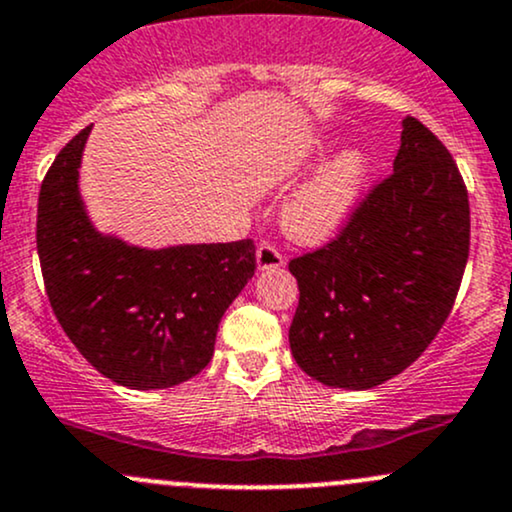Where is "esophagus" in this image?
<instances>
[{
	"label": "esophagus",
	"instance_id": "34e87169",
	"mask_svg": "<svg viewBox=\"0 0 512 512\" xmlns=\"http://www.w3.org/2000/svg\"><path fill=\"white\" fill-rule=\"evenodd\" d=\"M255 260H257V269H260V272H274V269L284 267V255H281V252L269 243H262L260 248H257Z\"/></svg>",
	"mask_w": 512,
	"mask_h": 512
}]
</instances>
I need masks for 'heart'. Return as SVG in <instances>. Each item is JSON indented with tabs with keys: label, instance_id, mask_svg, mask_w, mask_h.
Wrapping results in <instances>:
<instances>
[{
	"label": "heart",
	"instance_id": "b5f03b06",
	"mask_svg": "<svg viewBox=\"0 0 512 512\" xmlns=\"http://www.w3.org/2000/svg\"><path fill=\"white\" fill-rule=\"evenodd\" d=\"M330 151V144L315 139L301 146L284 168L286 180L301 178ZM373 158L366 146L354 144L334 154L325 166L305 180L281 209V228L301 245H325L346 226L363 195Z\"/></svg>",
	"mask_w": 512,
	"mask_h": 512
}]
</instances>
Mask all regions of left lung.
Here are the masks:
<instances>
[{
  "label": "left lung",
  "instance_id": "1",
  "mask_svg": "<svg viewBox=\"0 0 512 512\" xmlns=\"http://www.w3.org/2000/svg\"><path fill=\"white\" fill-rule=\"evenodd\" d=\"M395 173L325 248L291 260L289 344L327 387L368 390L409 368L448 320L469 257V199L431 129L404 117Z\"/></svg>",
  "mask_w": 512,
  "mask_h": 512
}]
</instances>
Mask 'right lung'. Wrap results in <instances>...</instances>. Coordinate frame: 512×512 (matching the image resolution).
<instances>
[{
    "label": "right lung",
    "instance_id": "1",
    "mask_svg": "<svg viewBox=\"0 0 512 512\" xmlns=\"http://www.w3.org/2000/svg\"><path fill=\"white\" fill-rule=\"evenodd\" d=\"M88 134L64 146L40 185L45 291L98 373L129 390H166L207 368L223 313L255 274V245L142 248L98 231L79 190Z\"/></svg>",
    "mask_w": 512,
    "mask_h": 512
}]
</instances>
